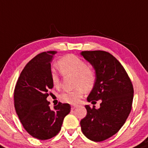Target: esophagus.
Wrapping results in <instances>:
<instances>
[{
    "label": "esophagus",
    "instance_id": "1",
    "mask_svg": "<svg viewBox=\"0 0 148 148\" xmlns=\"http://www.w3.org/2000/svg\"><path fill=\"white\" fill-rule=\"evenodd\" d=\"M77 107V105H72L71 106V109H72V110H74V109H75Z\"/></svg>",
    "mask_w": 148,
    "mask_h": 148
}]
</instances>
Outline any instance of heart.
Segmentation results:
<instances>
[{
  "instance_id": "1",
  "label": "heart",
  "mask_w": 148,
  "mask_h": 148,
  "mask_svg": "<svg viewBox=\"0 0 148 148\" xmlns=\"http://www.w3.org/2000/svg\"><path fill=\"white\" fill-rule=\"evenodd\" d=\"M57 67L63 76L74 75L73 90L63 93L60 96L62 101L71 104H77L80 101L86 91L93 89L96 83V73L86 62L74 55H68L58 61ZM51 80L56 88L61 85V81L56 71L51 72Z\"/></svg>"
}]
</instances>
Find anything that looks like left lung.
Returning a JSON list of instances; mask_svg holds the SVG:
<instances>
[{"label": "left lung", "mask_w": 148, "mask_h": 148, "mask_svg": "<svg viewBox=\"0 0 148 148\" xmlns=\"http://www.w3.org/2000/svg\"><path fill=\"white\" fill-rule=\"evenodd\" d=\"M81 55L94 68L96 83L88 101L101 100L100 107L85 105L87 115L81 120L88 139L101 142L118 133L130 114L134 97L132 82L123 66L109 52L82 51Z\"/></svg>", "instance_id": "8db88e82"}]
</instances>
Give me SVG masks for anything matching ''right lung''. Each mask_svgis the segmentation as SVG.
<instances>
[{"label": "right lung", "mask_w": 148, "mask_h": 148, "mask_svg": "<svg viewBox=\"0 0 148 148\" xmlns=\"http://www.w3.org/2000/svg\"><path fill=\"white\" fill-rule=\"evenodd\" d=\"M56 51L37 55L28 62L18 78L14 93V107L26 132L34 138L46 140L56 136L61 129L64 118L70 112L69 103L50 109L47 101L51 80V61Z\"/></svg>", "instance_id": "add662e5"}]
</instances>
